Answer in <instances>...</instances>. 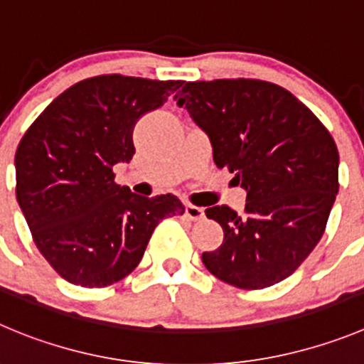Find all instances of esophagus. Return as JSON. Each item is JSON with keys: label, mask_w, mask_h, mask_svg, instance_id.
Returning a JSON list of instances; mask_svg holds the SVG:
<instances>
[{"label": "esophagus", "mask_w": 364, "mask_h": 364, "mask_svg": "<svg viewBox=\"0 0 364 364\" xmlns=\"http://www.w3.org/2000/svg\"><path fill=\"white\" fill-rule=\"evenodd\" d=\"M185 215L188 217L190 220H201L203 217H205V212H203V208H199V206L186 205L185 206Z\"/></svg>", "instance_id": "obj_1"}]
</instances>
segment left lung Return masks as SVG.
I'll list each match as a JSON object with an SVG mask.
<instances>
[{
  "instance_id": "obj_1",
  "label": "left lung",
  "mask_w": 364,
  "mask_h": 364,
  "mask_svg": "<svg viewBox=\"0 0 364 364\" xmlns=\"http://www.w3.org/2000/svg\"><path fill=\"white\" fill-rule=\"evenodd\" d=\"M208 134L213 161L235 174L246 208H206L224 240L203 253L206 269L239 289L293 274L323 237L339 190L334 138L307 105L273 82H186L174 97Z\"/></svg>"
}]
</instances>
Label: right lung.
Listing matches in <instances>:
<instances>
[{"label": "right lung", "instance_id": "1", "mask_svg": "<svg viewBox=\"0 0 364 364\" xmlns=\"http://www.w3.org/2000/svg\"><path fill=\"white\" fill-rule=\"evenodd\" d=\"M183 80L98 75L60 93L16 151V198L32 239L70 284L107 287L127 277L165 217L183 215L176 196L141 198L114 183L131 161L132 129Z\"/></svg>", "mask_w": 364, "mask_h": 364}]
</instances>
